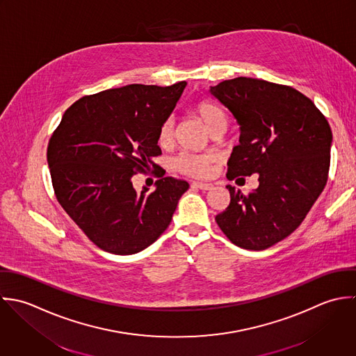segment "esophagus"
I'll use <instances>...</instances> for the list:
<instances>
[{"mask_svg": "<svg viewBox=\"0 0 356 356\" xmlns=\"http://www.w3.org/2000/svg\"><path fill=\"white\" fill-rule=\"evenodd\" d=\"M192 186L199 188L202 191H210L213 188V184H207V182H193Z\"/></svg>", "mask_w": 356, "mask_h": 356, "instance_id": "34e87169", "label": "esophagus"}]
</instances>
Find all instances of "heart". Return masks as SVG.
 <instances>
[{
	"mask_svg": "<svg viewBox=\"0 0 356 356\" xmlns=\"http://www.w3.org/2000/svg\"><path fill=\"white\" fill-rule=\"evenodd\" d=\"M192 113L203 122L206 129L213 135H220L225 131L228 120L224 109L213 101L203 99L193 105ZM174 139V124L167 120L161 124L157 135V142L161 147H167ZM172 167L177 172L192 177V178H206L213 170V157L209 154L196 153H181L172 161Z\"/></svg>",
	"mask_w": 356,
	"mask_h": 356,
	"instance_id": "b5f03b06",
	"label": "heart"
}]
</instances>
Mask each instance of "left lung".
<instances>
[{
	"label": "left lung",
	"mask_w": 356,
	"mask_h": 356,
	"mask_svg": "<svg viewBox=\"0 0 356 356\" xmlns=\"http://www.w3.org/2000/svg\"><path fill=\"white\" fill-rule=\"evenodd\" d=\"M210 92L240 125L228 179L258 174L259 181L247 195L227 185L231 203L216 221L238 247L269 248L301 225L326 186L330 125L309 98L289 86L237 77Z\"/></svg>",
	"instance_id": "8db88e82"
}]
</instances>
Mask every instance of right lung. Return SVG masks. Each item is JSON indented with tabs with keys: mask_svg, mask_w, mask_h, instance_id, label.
<instances>
[{
	"mask_svg": "<svg viewBox=\"0 0 356 356\" xmlns=\"http://www.w3.org/2000/svg\"><path fill=\"white\" fill-rule=\"evenodd\" d=\"M185 86L129 84L83 97L49 139L47 160L59 204L108 252L135 254L154 243L189 189L186 181L157 171L150 195L132 186L135 174L159 167L153 163L161 154L159 129Z\"/></svg>",
	"mask_w": 356,
	"mask_h": 356,
	"instance_id": "1",
	"label": "right lung"
}]
</instances>
